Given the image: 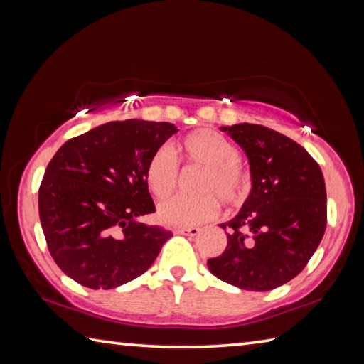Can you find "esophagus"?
Wrapping results in <instances>:
<instances>
[{"instance_id": "obj_1", "label": "esophagus", "mask_w": 364, "mask_h": 364, "mask_svg": "<svg viewBox=\"0 0 364 364\" xmlns=\"http://www.w3.org/2000/svg\"><path fill=\"white\" fill-rule=\"evenodd\" d=\"M176 234H183V236H197V234L200 232L199 228H178V230H175Z\"/></svg>"}]
</instances>
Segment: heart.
<instances>
[{
    "label": "heart",
    "instance_id": "heart-1",
    "mask_svg": "<svg viewBox=\"0 0 364 364\" xmlns=\"http://www.w3.org/2000/svg\"><path fill=\"white\" fill-rule=\"evenodd\" d=\"M181 151L189 162L202 165L199 196L176 194L159 205V218L168 226L204 223L218 213V199L226 205H237L247 191V180L237 165L239 154L230 141L212 130H197L181 141ZM180 167L173 151L162 146L152 154L146 167L151 193L167 197L175 189Z\"/></svg>",
    "mask_w": 364,
    "mask_h": 364
}]
</instances>
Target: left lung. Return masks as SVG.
<instances>
[{"mask_svg":"<svg viewBox=\"0 0 364 364\" xmlns=\"http://www.w3.org/2000/svg\"><path fill=\"white\" fill-rule=\"evenodd\" d=\"M242 147L252 189L236 217L221 225L228 245L207 262L218 279L245 291H271L306 267L324 236L328 207L321 168L304 147L263 125L221 127Z\"/></svg>","mask_w":364,"mask_h":364,"instance_id":"1","label":"left lung"}]
</instances>
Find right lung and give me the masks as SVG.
Instances as JSON below:
<instances>
[{
  "instance_id": "obj_1",
  "label": "right lung",
  "mask_w": 364,
  "mask_h": 364,
  "mask_svg": "<svg viewBox=\"0 0 364 364\" xmlns=\"http://www.w3.org/2000/svg\"><path fill=\"white\" fill-rule=\"evenodd\" d=\"M178 130L168 122H109L67 141L48 164L38 210L49 254L90 289L133 281L171 232L139 223L156 212L146 167Z\"/></svg>"
}]
</instances>
